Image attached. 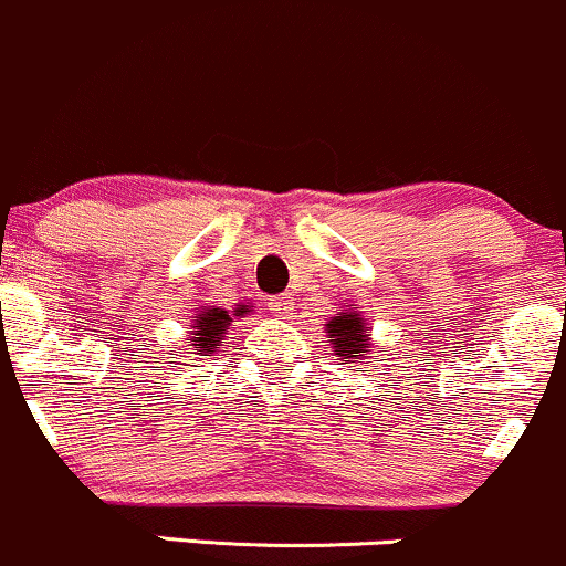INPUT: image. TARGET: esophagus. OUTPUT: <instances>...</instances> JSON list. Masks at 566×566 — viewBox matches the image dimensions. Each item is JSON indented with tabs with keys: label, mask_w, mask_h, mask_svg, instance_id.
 I'll return each instance as SVG.
<instances>
[{
	"label": "esophagus",
	"mask_w": 566,
	"mask_h": 566,
	"mask_svg": "<svg viewBox=\"0 0 566 566\" xmlns=\"http://www.w3.org/2000/svg\"><path fill=\"white\" fill-rule=\"evenodd\" d=\"M270 307L275 310V313H291V307H294V296H291V294H277V296H272Z\"/></svg>",
	"instance_id": "esophagus-1"
}]
</instances>
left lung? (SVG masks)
I'll return each mask as SVG.
<instances>
[{
  "label": "left lung",
  "instance_id": "obj_1",
  "mask_svg": "<svg viewBox=\"0 0 566 566\" xmlns=\"http://www.w3.org/2000/svg\"><path fill=\"white\" fill-rule=\"evenodd\" d=\"M326 336L332 342L336 358H347L350 364H364V360L371 358V350H368L371 332H368L366 317L358 315L355 304H347L345 313L328 317Z\"/></svg>",
  "mask_w": 566,
  "mask_h": 566
}]
</instances>
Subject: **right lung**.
Instances as JSON below:
<instances>
[{
    "mask_svg": "<svg viewBox=\"0 0 566 566\" xmlns=\"http://www.w3.org/2000/svg\"><path fill=\"white\" fill-rule=\"evenodd\" d=\"M251 313L249 304H238V307L232 310H221V307H206L200 310L198 321H195V334H192V345L195 350H198V355H211L219 350L221 345V336L227 334V328H230L232 323V315L240 317Z\"/></svg>",
    "mask_w": 566,
    "mask_h": 566,
    "instance_id": "1",
    "label": "right lung"
}]
</instances>
